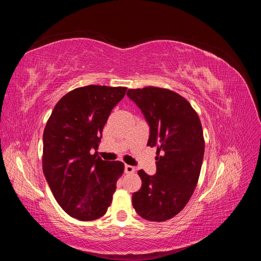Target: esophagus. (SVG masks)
<instances>
[{"label":"esophagus","instance_id":"esophagus-1","mask_svg":"<svg viewBox=\"0 0 261 261\" xmlns=\"http://www.w3.org/2000/svg\"><path fill=\"white\" fill-rule=\"evenodd\" d=\"M134 172H135V168H134L133 165H128V164L125 165V173L130 174V173H134Z\"/></svg>","mask_w":261,"mask_h":261}]
</instances>
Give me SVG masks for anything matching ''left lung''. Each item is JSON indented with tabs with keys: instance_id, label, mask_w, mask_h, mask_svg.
Here are the masks:
<instances>
[{
	"instance_id": "obj_1",
	"label": "left lung",
	"mask_w": 261,
	"mask_h": 261,
	"mask_svg": "<svg viewBox=\"0 0 261 261\" xmlns=\"http://www.w3.org/2000/svg\"><path fill=\"white\" fill-rule=\"evenodd\" d=\"M149 126L148 145L156 146V173L138 171L141 188L133 207L149 221L163 222L184 209L198 183L204 153L199 116L178 93L158 87L128 89Z\"/></svg>"
}]
</instances>
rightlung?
<instances>
[{
  "mask_svg": "<svg viewBox=\"0 0 261 261\" xmlns=\"http://www.w3.org/2000/svg\"><path fill=\"white\" fill-rule=\"evenodd\" d=\"M126 87L76 88L54 107L43 132L42 169L54 198L67 215L92 221L106 215L124 172L121 161L97 154L108 117Z\"/></svg>",
  "mask_w": 261,
  "mask_h": 261,
  "instance_id": "obj_1",
  "label": "right lung"
}]
</instances>
